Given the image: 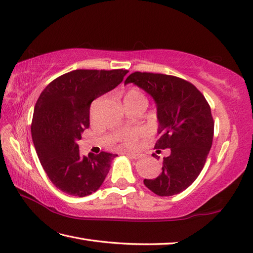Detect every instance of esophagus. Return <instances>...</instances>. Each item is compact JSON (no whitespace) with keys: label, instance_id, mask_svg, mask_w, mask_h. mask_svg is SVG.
Instances as JSON below:
<instances>
[{"label":"esophagus","instance_id":"34e87169","mask_svg":"<svg viewBox=\"0 0 253 253\" xmlns=\"http://www.w3.org/2000/svg\"><path fill=\"white\" fill-rule=\"evenodd\" d=\"M126 155L129 158H131V160H139V158L142 156V155L139 154V153H126Z\"/></svg>","mask_w":253,"mask_h":253}]
</instances>
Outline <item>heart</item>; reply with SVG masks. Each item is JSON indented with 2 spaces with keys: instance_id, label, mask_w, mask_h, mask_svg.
I'll list each match as a JSON object with an SVG mask.
<instances>
[{
  "instance_id": "heart-1",
  "label": "heart",
  "mask_w": 253,
  "mask_h": 253,
  "mask_svg": "<svg viewBox=\"0 0 253 253\" xmlns=\"http://www.w3.org/2000/svg\"><path fill=\"white\" fill-rule=\"evenodd\" d=\"M133 97H144V96L136 89L129 90L125 96V98H133ZM141 136H142V131L139 130V129H133V130L126 131L123 133L122 136L123 144L128 146V148H133V146L138 143V140L140 139Z\"/></svg>"
}]
</instances>
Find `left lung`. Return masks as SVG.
Segmentation results:
<instances>
[{"instance_id": "obj_1", "label": "left lung", "mask_w": 253, "mask_h": 253, "mask_svg": "<svg viewBox=\"0 0 253 253\" xmlns=\"http://www.w3.org/2000/svg\"><path fill=\"white\" fill-rule=\"evenodd\" d=\"M129 83L154 99L161 134L155 149H170L162 173L144 179V185L158 196L183 192L201 173L212 145L214 123L207 100L190 82L172 75L133 72Z\"/></svg>"}]
</instances>
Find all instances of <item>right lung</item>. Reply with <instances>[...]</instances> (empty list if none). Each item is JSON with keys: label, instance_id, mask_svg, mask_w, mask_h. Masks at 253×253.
Listing matches in <instances>:
<instances>
[{"label": "right lung", "instance_id": "right-lung-1", "mask_svg": "<svg viewBox=\"0 0 253 253\" xmlns=\"http://www.w3.org/2000/svg\"><path fill=\"white\" fill-rule=\"evenodd\" d=\"M127 70H74L46 86L34 107L31 134L42 167L57 189L84 197L96 192L117 155L82 156L78 141L89 127L93 100L122 83Z\"/></svg>", "mask_w": 253, "mask_h": 253}]
</instances>
